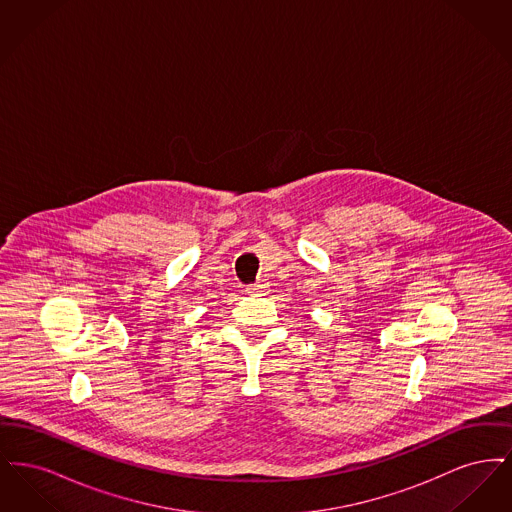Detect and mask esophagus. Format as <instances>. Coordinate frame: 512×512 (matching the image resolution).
Instances as JSON below:
<instances>
[{
    "instance_id": "obj_1",
    "label": "esophagus",
    "mask_w": 512,
    "mask_h": 512,
    "mask_svg": "<svg viewBox=\"0 0 512 512\" xmlns=\"http://www.w3.org/2000/svg\"><path fill=\"white\" fill-rule=\"evenodd\" d=\"M267 290H268L267 284H253V286H249V288H247V290H245V292L253 293V295H255V293H263V292H267Z\"/></svg>"
}]
</instances>
